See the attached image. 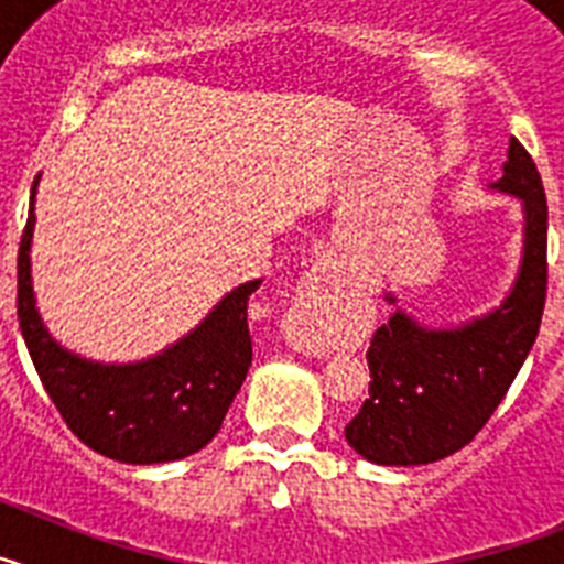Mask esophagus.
Returning <instances> with one entry per match:
<instances>
[{"label":"esophagus","instance_id":"esophagus-1","mask_svg":"<svg viewBox=\"0 0 564 564\" xmlns=\"http://www.w3.org/2000/svg\"><path fill=\"white\" fill-rule=\"evenodd\" d=\"M344 268L336 259H322L311 271L302 276L296 288V296L291 302V322L293 336L305 344L307 350H316L322 336L318 327L330 318V311L336 307L338 293H341Z\"/></svg>","mask_w":564,"mask_h":564}]
</instances>
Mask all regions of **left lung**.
<instances>
[{
    "mask_svg": "<svg viewBox=\"0 0 564 564\" xmlns=\"http://www.w3.org/2000/svg\"><path fill=\"white\" fill-rule=\"evenodd\" d=\"M522 203V257L500 305L452 327L421 325L395 307L367 350L370 398L344 426L364 460L423 466L463 449L495 415L536 341L547 288V203L531 154L508 143L502 177L488 183ZM395 305V293H383Z\"/></svg>",
    "mask_w": 564,
    "mask_h": 564,
    "instance_id": "1",
    "label": "left lung"
}]
</instances>
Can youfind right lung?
I'll return each instance as SVG.
<instances>
[{
    "instance_id": "right-lung-1",
    "label": "right lung",
    "mask_w": 564,
    "mask_h": 564,
    "mask_svg": "<svg viewBox=\"0 0 564 564\" xmlns=\"http://www.w3.org/2000/svg\"><path fill=\"white\" fill-rule=\"evenodd\" d=\"M36 186L19 242V327L44 390L73 435L98 455L132 466L181 460L200 452L223 426L251 367V279L208 311L200 325L143 361L104 364L67 350L44 327L30 276Z\"/></svg>"
}]
</instances>
